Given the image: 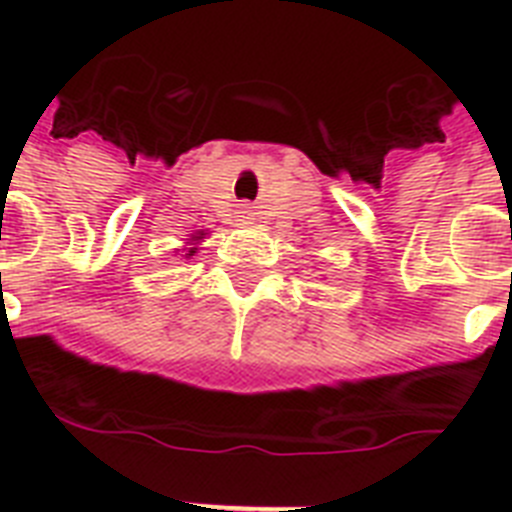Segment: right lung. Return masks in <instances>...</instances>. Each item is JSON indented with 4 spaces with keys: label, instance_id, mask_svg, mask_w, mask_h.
Listing matches in <instances>:
<instances>
[{
    "label": "right lung",
    "instance_id": "1",
    "mask_svg": "<svg viewBox=\"0 0 512 512\" xmlns=\"http://www.w3.org/2000/svg\"><path fill=\"white\" fill-rule=\"evenodd\" d=\"M199 239H205V231H197V234L191 236V242H189V244H197ZM194 252H197V247H189V255H194Z\"/></svg>",
    "mask_w": 512,
    "mask_h": 512
}]
</instances>
